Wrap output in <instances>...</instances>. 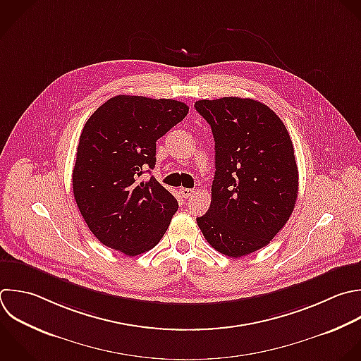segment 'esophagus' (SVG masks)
I'll return each instance as SVG.
<instances>
[{
  "label": "esophagus",
  "instance_id": "obj_1",
  "mask_svg": "<svg viewBox=\"0 0 361 361\" xmlns=\"http://www.w3.org/2000/svg\"><path fill=\"white\" fill-rule=\"evenodd\" d=\"M179 192H180V195L185 197V199H188V197H190L192 195H193V189H188V188H180L179 189Z\"/></svg>",
  "mask_w": 361,
  "mask_h": 361
}]
</instances>
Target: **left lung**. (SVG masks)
<instances>
[{
    "mask_svg": "<svg viewBox=\"0 0 361 361\" xmlns=\"http://www.w3.org/2000/svg\"><path fill=\"white\" fill-rule=\"evenodd\" d=\"M195 109L210 124L216 152L212 202L197 226L216 251L240 258L268 245L293 212V145L281 118L257 100H199Z\"/></svg>",
    "mask_w": 361,
    "mask_h": 361,
    "instance_id": "left-lung-1",
    "label": "left lung"
}]
</instances>
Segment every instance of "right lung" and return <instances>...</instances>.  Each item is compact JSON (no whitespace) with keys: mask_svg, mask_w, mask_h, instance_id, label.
I'll list each match as a JSON object with an SVG mask.
<instances>
[{"mask_svg":"<svg viewBox=\"0 0 361 361\" xmlns=\"http://www.w3.org/2000/svg\"><path fill=\"white\" fill-rule=\"evenodd\" d=\"M189 107L171 99L116 96L83 127L73 168V195L90 231L104 245L134 257L154 248L178 202L154 176L157 141Z\"/></svg>","mask_w":361,"mask_h":361,"instance_id":"right-lung-1","label":"right lung"}]
</instances>
